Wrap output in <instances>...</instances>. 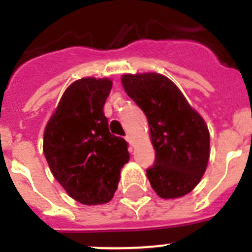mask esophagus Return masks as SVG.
I'll return each instance as SVG.
<instances>
[{"mask_svg":"<svg viewBox=\"0 0 252 252\" xmlns=\"http://www.w3.org/2000/svg\"><path fill=\"white\" fill-rule=\"evenodd\" d=\"M125 139H126V141H127L128 144H130V145H132V137H131V135H128V133H127Z\"/></svg>","mask_w":252,"mask_h":252,"instance_id":"34e87169","label":"esophagus"}]
</instances>
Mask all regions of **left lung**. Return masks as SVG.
I'll list each match as a JSON object with an SVG mask.
<instances>
[{
  "label": "left lung",
  "mask_w": 252,
  "mask_h": 252,
  "mask_svg": "<svg viewBox=\"0 0 252 252\" xmlns=\"http://www.w3.org/2000/svg\"><path fill=\"white\" fill-rule=\"evenodd\" d=\"M122 86L144 111L155 149V161L146 169L150 184L164 199L192 192L206 171L209 132L202 116L193 110L169 78L158 73L125 74Z\"/></svg>",
  "instance_id": "1"
}]
</instances>
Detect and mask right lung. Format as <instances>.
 <instances>
[{
    "label": "right lung",
    "instance_id": "add662e5",
    "mask_svg": "<svg viewBox=\"0 0 252 252\" xmlns=\"http://www.w3.org/2000/svg\"><path fill=\"white\" fill-rule=\"evenodd\" d=\"M112 81L82 78L68 87L44 132L51 173L73 199L87 206L110 202L128 161L127 142L108 130L103 106Z\"/></svg>",
    "mask_w": 252,
    "mask_h": 252
}]
</instances>
